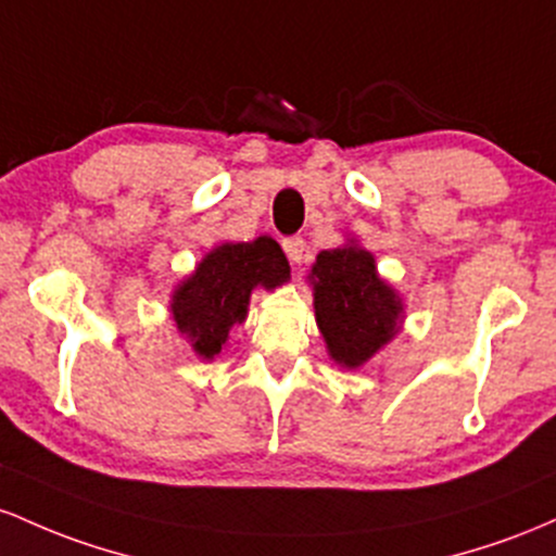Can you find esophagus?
<instances>
[{
    "label": "esophagus",
    "mask_w": 556,
    "mask_h": 556,
    "mask_svg": "<svg viewBox=\"0 0 556 556\" xmlns=\"http://www.w3.org/2000/svg\"><path fill=\"white\" fill-rule=\"evenodd\" d=\"M283 252L286 257L291 262H302V254H304V239H299V236H291V239H283Z\"/></svg>",
    "instance_id": "1"
}]
</instances>
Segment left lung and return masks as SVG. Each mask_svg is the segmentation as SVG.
Segmentation results:
<instances>
[{
    "mask_svg": "<svg viewBox=\"0 0 556 556\" xmlns=\"http://www.w3.org/2000/svg\"><path fill=\"white\" fill-rule=\"evenodd\" d=\"M307 280L328 357L344 370H359L402 330V294L380 276L372 252L354 236L323 249Z\"/></svg>",
    "mask_w": 556,
    "mask_h": 556,
    "instance_id": "8db88e82",
    "label": "left lung"
}]
</instances>
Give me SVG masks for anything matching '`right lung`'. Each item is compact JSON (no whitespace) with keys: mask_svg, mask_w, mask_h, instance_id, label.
Here are the masks:
<instances>
[{"mask_svg":"<svg viewBox=\"0 0 556 556\" xmlns=\"http://www.w3.org/2000/svg\"><path fill=\"white\" fill-rule=\"evenodd\" d=\"M289 278V260L270 236L223 241L178 280L167 309L191 352L202 362H212L226 349L233 326L247 320L252 291H273Z\"/></svg>","mask_w":556,"mask_h":556,"instance_id":"right-lung-1","label":"right lung"}]
</instances>
